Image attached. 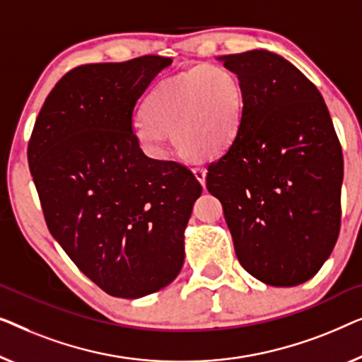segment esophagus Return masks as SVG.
Here are the masks:
<instances>
[{
  "instance_id": "esophagus-1",
  "label": "esophagus",
  "mask_w": 362,
  "mask_h": 362,
  "mask_svg": "<svg viewBox=\"0 0 362 362\" xmlns=\"http://www.w3.org/2000/svg\"><path fill=\"white\" fill-rule=\"evenodd\" d=\"M193 175H195V179L202 183V185H205V180H206V170L203 169V167H193L192 169Z\"/></svg>"
}]
</instances>
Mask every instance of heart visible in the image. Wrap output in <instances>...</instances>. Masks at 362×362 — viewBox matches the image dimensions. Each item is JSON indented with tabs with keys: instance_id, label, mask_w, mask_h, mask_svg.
<instances>
[{
	"instance_id": "heart-1",
	"label": "heart",
	"mask_w": 362,
	"mask_h": 362,
	"mask_svg": "<svg viewBox=\"0 0 362 362\" xmlns=\"http://www.w3.org/2000/svg\"><path fill=\"white\" fill-rule=\"evenodd\" d=\"M244 93L238 75L205 65L162 81L144 101V118L132 124L136 139L152 157L165 156L167 134L183 154L221 152L241 123Z\"/></svg>"
}]
</instances>
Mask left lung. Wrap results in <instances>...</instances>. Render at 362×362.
<instances>
[{
  "label": "left lung",
  "instance_id": "left-lung-1",
  "mask_svg": "<svg viewBox=\"0 0 362 362\" xmlns=\"http://www.w3.org/2000/svg\"><path fill=\"white\" fill-rule=\"evenodd\" d=\"M244 93L230 147L208 165L241 266L267 285L317 274L341 225L343 152L317 86L269 50L223 55Z\"/></svg>",
  "mask_w": 362,
  "mask_h": 362
}]
</instances>
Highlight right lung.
Returning a JSON list of instances; mask_svg holds the SVG:
<instances>
[{
  "mask_svg": "<svg viewBox=\"0 0 362 362\" xmlns=\"http://www.w3.org/2000/svg\"><path fill=\"white\" fill-rule=\"evenodd\" d=\"M172 59L86 64L57 81L35 119L29 170L50 234L113 297L139 298L179 276L202 185L156 160L132 132L137 100Z\"/></svg>",
  "mask_w": 362,
  "mask_h": 362,
  "instance_id": "obj_1",
  "label": "right lung"
}]
</instances>
